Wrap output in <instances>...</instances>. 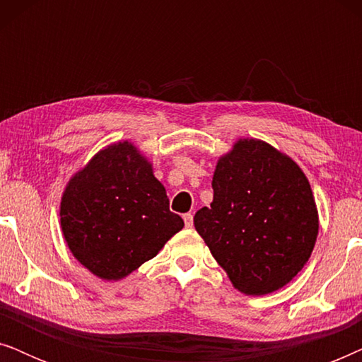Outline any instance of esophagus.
Returning a JSON list of instances; mask_svg holds the SVG:
<instances>
[{
  "label": "esophagus",
  "mask_w": 362,
  "mask_h": 362,
  "mask_svg": "<svg viewBox=\"0 0 362 362\" xmlns=\"http://www.w3.org/2000/svg\"><path fill=\"white\" fill-rule=\"evenodd\" d=\"M182 219H185V226L189 229V227H192V214L191 212H187V214L182 216Z\"/></svg>",
  "instance_id": "esophagus-1"
}]
</instances>
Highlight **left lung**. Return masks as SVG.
Returning <instances> with one entry per match:
<instances>
[{
  "label": "left lung",
  "instance_id": "8db88e82",
  "mask_svg": "<svg viewBox=\"0 0 362 362\" xmlns=\"http://www.w3.org/2000/svg\"><path fill=\"white\" fill-rule=\"evenodd\" d=\"M212 189L194 227L232 285L245 295L285 286L308 262L320 227L300 166L269 143L240 138L217 161Z\"/></svg>",
  "mask_w": 362,
  "mask_h": 362
}]
</instances>
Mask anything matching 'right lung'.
I'll use <instances>...</instances> for the list:
<instances>
[{
    "mask_svg": "<svg viewBox=\"0 0 362 362\" xmlns=\"http://www.w3.org/2000/svg\"><path fill=\"white\" fill-rule=\"evenodd\" d=\"M69 249L103 280H120L155 257L185 227L165 186L132 143L98 151L76 173L61 201Z\"/></svg>",
    "mask_w": 362,
    "mask_h": 362,
    "instance_id": "add662e5",
    "label": "right lung"
}]
</instances>
